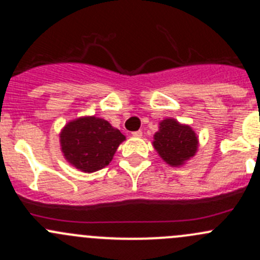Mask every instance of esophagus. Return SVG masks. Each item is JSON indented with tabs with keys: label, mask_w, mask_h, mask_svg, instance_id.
<instances>
[{
	"label": "esophagus",
	"mask_w": 260,
	"mask_h": 260,
	"mask_svg": "<svg viewBox=\"0 0 260 260\" xmlns=\"http://www.w3.org/2000/svg\"><path fill=\"white\" fill-rule=\"evenodd\" d=\"M143 135V132L142 130H138V132H134L133 133V137H135V138H140Z\"/></svg>",
	"instance_id": "34e87169"
}]
</instances>
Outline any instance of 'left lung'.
Segmentation results:
<instances>
[{"mask_svg":"<svg viewBox=\"0 0 260 260\" xmlns=\"http://www.w3.org/2000/svg\"><path fill=\"white\" fill-rule=\"evenodd\" d=\"M153 145L166 163L181 166L197 152L198 138L190 126L181 125L174 118H166L159 123Z\"/></svg>","mask_w":260,"mask_h":260,"instance_id":"left-lung-1","label":"left lung"}]
</instances>
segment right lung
<instances>
[{"mask_svg":"<svg viewBox=\"0 0 260 260\" xmlns=\"http://www.w3.org/2000/svg\"><path fill=\"white\" fill-rule=\"evenodd\" d=\"M60 138L68 162L83 172H94L110 165L117 147L125 140L120 130L94 116L69 122Z\"/></svg>","mask_w":260,"mask_h":260,"instance_id":"right-lung-1","label":"right lung"}]
</instances>
